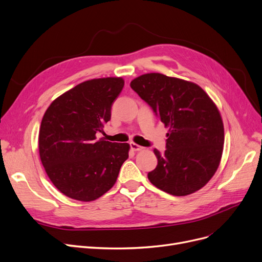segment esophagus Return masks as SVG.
<instances>
[{
	"mask_svg": "<svg viewBox=\"0 0 262 262\" xmlns=\"http://www.w3.org/2000/svg\"><path fill=\"white\" fill-rule=\"evenodd\" d=\"M130 148L133 149V150H142L144 147L143 146H141V145H139V144H137V143H135V142H130Z\"/></svg>",
	"mask_w": 262,
	"mask_h": 262,
	"instance_id": "obj_1",
	"label": "esophagus"
}]
</instances>
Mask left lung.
Returning a JSON list of instances; mask_svg holds the SVG:
<instances>
[{"label":"left lung","mask_w":262,"mask_h":262,"mask_svg":"<svg viewBox=\"0 0 262 262\" xmlns=\"http://www.w3.org/2000/svg\"><path fill=\"white\" fill-rule=\"evenodd\" d=\"M130 87L169 127L167 149H154L158 164L147 174L158 189L185 196L203 188L221 161L224 126L219 109L199 85L160 73H147Z\"/></svg>","instance_id":"8db88e82"}]
</instances>
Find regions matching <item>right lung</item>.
<instances>
[{"instance_id": "right-lung-1", "label": "right lung", "mask_w": 262, "mask_h": 262, "mask_svg": "<svg viewBox=\"0 0 262 262\" xmlns=\"http://www.w3.org/2000/svg\"><path fill=\"white\" fill-rule=\"evenodd\" d=\"M124 87L122 77L80 82L54 100L41 121L39 155L53 185L76 201L91 202L116 184L129 144L99 139Z\"/></svg>"}]
</instances>
